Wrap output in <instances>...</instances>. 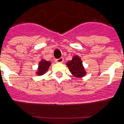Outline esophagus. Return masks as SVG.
Masks as SVG:
<instances>
[{
    "label": "esophagus",
    "mask_w": 124,
    "mask_h": 124,
    "mask_svg": "<svg viewBox=\"0 0 124 124\" xmlns=\"http://www.w3.org/2000/svg\"><path fill=\"white\" fill-rule=\"evenodd\" d=\"M55 61L57 63H63L64 60H63V58H60L55 60Z\"/></svg>",
    "instance_id": "1"
}]
</instances>
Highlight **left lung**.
Returning <instances> with one entry per match:
<instances>
[{
    "label": "left lung",
    "mask_w": 124,
    "mask_h": 124,
    "mask_svg": "<svg viewBox=\"0 0 124 124\" xmlns=\"http://www.w3.org/2000/svg\"><path fill=\"white\" fill-rule=\"evenodd\" d=\"M83 62L78 56H74L71 61H68L67 66L70 69V72L74 76L81 78L86 74V72L83 66Z\"/></svg>",
    "instance_id": "obj_1"
}]
</instances>
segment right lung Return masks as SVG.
<instances>
[{
	"mask_svg": "<svg viewBox=\"0 0 124 124\" xmlns=\"http://www.w3.org/2000/svg\"><path fill=\"white\" fill-rule=\"evenodd\" d=\"M51 64V63L49 61H45V60H42L39 63V67L38 69V72L37 74L38 76H41L42 74H45L46 72V71L48 69L49 66Z\"/></svg>",
	"mask_w": 124,
	"mask_h": 124,
	"instance_id": "obj_1",
	"label": "right lung"
}]
</instances>
